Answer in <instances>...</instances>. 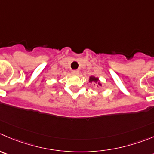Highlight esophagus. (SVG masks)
I'll use <instances>...</instances> for the list:
<instances>
[{
	"label": "esophagus",
	"mask_w": 154,
	"mask_h": 154,
	"mask_svg": "<svg viewBox=\"0 0 154 154\" xmlns=\"http://www.w3.org/2000/svg\"><path fill=\"white\" fill-rule=\"evenodd\" d=\"M72 74L78 75L79 74V71H78V70H72Z\"/></svg>",
	"instance_id": "obj_1"
}]
</instances>
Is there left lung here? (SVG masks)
<instances>
[{
  "label": "left lung",
  "mask_w": 154,
  "mask_h": 154,
  "mask_svg": "<svg viewBox=\"0 0 154 154\" xmlns=\"http://www.w3.org/2000/svg\"><path fill=\"white\" fill-rule=\"evenodd\" d=\"M98 81H99V80H98V79L95 78L94 76H91L90 79H89V82H94L95 83H97V82H98ZM98 85H100V84L99 82H98Z\"/></svg>",
  "instance_id": "obj_1"
}]
</instances>
